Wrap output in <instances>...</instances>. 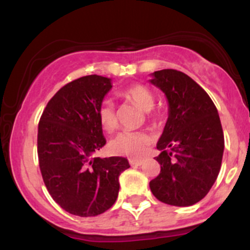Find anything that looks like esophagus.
<instances>
[{"instance_id":"34e87169","label":"esophagus","mask_w":250,"mask_h":250,"mask_svg":"<svg viewBox=\"0 0 250 250\" xmlns=\"http://www.w3.org/2000/svg\"><path fill=\"white\" fill-rule=\"evenodd\" d=\"M129 163H130V166H133V167H137V166H141L142 165L143 160L130 159V160H129Z\"/></svg>"}]
</instances>
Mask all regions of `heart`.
<instances>
[{
    "label": "heart",
    "mask_w": 250,
    "mask_h": 250,
    "mask_svg": "<svg viewBox=\"0 0 250 250\" xmlns=\"http://www.w3.org/2000/svg\"><path fill=\"white\" fill-rule=\"evenodd\" d=\"M122 96L136 103L143 110L148 111L154 107V94L143 84L129 85L121 91ZM97 117L101 127L105 131H113L117 125V117L113 102L104 100L97 109ZM151 143V136L146 131L125 130L119 133L109 141L108 148L111 154L139 157L147 150Z\"/></svg>",
    "instance_id": "obj_1"
}]
</instances>
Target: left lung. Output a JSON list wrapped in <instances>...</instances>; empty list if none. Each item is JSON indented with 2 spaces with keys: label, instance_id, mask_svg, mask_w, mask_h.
<instances>
[{
  "label": "left lung",
  "instance_id": "left-lung-1",
  "mask_svg": "<svg viewBox=\"0 0 250 250\" xmlns=\"http://www.w3.org/2000/svg\"><path fill=\"white\" fill-rule=\"evenodd\" d=\"M150 82L167 96L169 115L156 146L161 171L149 187L163 203L193 206L220 173L225 137L219 113L205 89L182 71H155Z\"/></svg>",
  "mask_w": 250,
  "mask_h": 250
}]
</instances>
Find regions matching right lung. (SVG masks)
Returning a JSON list of instances; mask_svg holds the SVG:
<instances>
[{"mask_svg": "<svg viewBox=\"0 0 250 250\" xmlns=\"http://www.w3.org/2000/svg\"><path fill=\"white\" fill-rule=\"evenodd\" d=\"M111 80L88 75L74 80L50 99L37 133L41 174L50 196L77 216H96L115 203L125 157H95L105 145L97 109Z\"/></svg>", "mask_w": 250, "mask_h": 250, "instance_id": "right-lung-1", "label": "right lung"}]
</instances>
